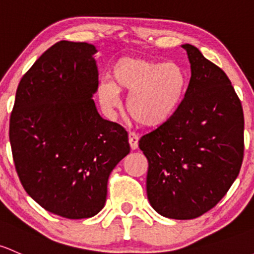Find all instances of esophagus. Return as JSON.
Wrapping results in <instances>:
<instances>
[{"label": "esophagus", "mask_w": 254, "mask_h": 254, "mask_svg": "<svg viewBox=\"0 0 254 254\" xmlns=\"http://www.w3.org/2000/svg\"><path fill=\"white\" fill-rule=\"evenodd\" d=\"M129 143L131 149H136L138 146V135L135 134L134 131L129 132Z\"/></svg>", "instance_id": "obj_1"}]
</instances>
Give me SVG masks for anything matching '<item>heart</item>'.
<instances>
[{"mask_svg": "<svg viewBox=\"0 0 254 254\" xmlns=\"http://www.w3.org/2000/svg\"><path fill=\"white\" fill-rule=\"evenodd\" d=\"M188 75L176 63L143 58H120L112 69V81L98 85L97 97L107 111L119 105V92H127V108L143 127H158L180 108Z\"/></svg>", "mask_w": 254, "mask_h": 254, "instance_id": "b5f03b06", "label": "heart"}]
</instances>
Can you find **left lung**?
<instances>
[{
  "instance_id": "8db88e82",
  "label": "left lung",
  "mask_w": 254,
  "mask_h": 254,
  "mask_svg": "<svg viewBox=\"0 0 254 254\" xmlns=\"http://www.w3.org/2000/svg\"><path fill=\"white\" fill-rule=\"evenodd\" d=\"M191 79L180 108L140 138L148 161L147 197L170 219H194L218 204L244 161V111L230 79L192 45H183Z\"/></svg>"
}]
</instances>
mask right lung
I'll return each mask as SVG.
<instances>
[{
	"instance_id": "right-lung-1",
	"label": "right lung",
	"mask_w": 254,
	"mask_h": 254,
	"mask_svg": "<svg viewBox=\"0 0 254 254\" xmlns=\"http://www.w3.org/2000/svg\"><path fill=\"white\" fill-rule=\"evenodd\" d=\"M93 45L60 41L24 74L9 119L13 161L26 193L68 219L97 214L107 183L130 152L123 127L98 114Z\"/></svg>"
}]
</instances>
